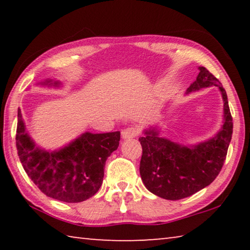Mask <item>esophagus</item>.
<instances>
[{"mask_svg": "<svg viewBox=\"0 0 250 250\" xmlns=\"http://www.w3.org/2000/svg\"><path fill=\"white\" fill-rule=\"evenodd\" d=\"M138 133H139V130L135 128V126H129V128H126L122 131L121 135H122V139H125V140H129V139H133L137 137Z\"/></svg>", "mask_w": 250, "mask_h": 250, "instance_id": "obj_1", "label": "esophagus"}]
</instances>
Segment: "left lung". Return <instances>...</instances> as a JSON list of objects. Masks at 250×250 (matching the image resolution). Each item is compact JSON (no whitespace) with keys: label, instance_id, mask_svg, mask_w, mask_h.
Returning a JSON list of instances; mask_svg holds the SVG:
<instances>
[{"label":"left lung","instance_id":"left-lung-1","mask_svg":"<svg viewBox=\"0 0 250 250\" xmlns=\"http://www.w3.org/2000/svg\"><path fill=\"white\" fill-rule=\"evenodd\" d=\"M196 80L186 94L202 88L218 87L224 101V125L214 138L196 146H185L160 137L155 128L143 131L140 175L151 193L166 200L188 197L206 188L219 174L226 160L232 134V118L227 94L219 80L205 67H198Z\"/></svg>","mask_w":250,"mask_h":250}]
</instances>
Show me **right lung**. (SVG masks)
Masks as SVG:
<instances>
[{"label":"right lung","instance_id":"add662e5","mask_svg":"<svg viewBox=\"0 0 250 250\" xmlns=\"http://www.w3.org/2000/svg\"><path fill=\"white\" fill-rule=\"evenodd\" d=\"M44 83L57 87L59 82ZM119 141V131L84 132L62 149L44 150L26 132L18 110L16 147L21 163L34 184L57 201L79 203L94 196L103 184L105 161L118 149Z\"/></svg>","mask_w":250,"mask_h":250}]
</instances>
